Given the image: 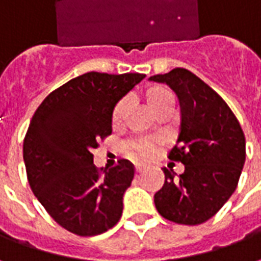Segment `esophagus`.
I'll return each mask as SVG.
<instances>
[{
  "instance_id": "obj_1",
  "label": "esophagus",
  "mask_w": 261,
  "mask_h": 261,
  "mask_svg": "<svg viewBox=\"0 0 261 261\" xmlns=\"http://www.w3.org/2000/svg\"><path fill=\"white\" fill-rule=\"evenodd\" d=\"M142 170H144V168H142V166H136V173H141Z\"/></svg>"
}]
</instances>
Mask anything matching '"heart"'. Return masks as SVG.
<instances>
[{"instance_id":"b5f03b06","label":"heart","mask_w":261,"mask_h":261,"mask_svg":"<svg viewBox=\"0 0 261 261\" xmlns=\"http://www.w3.org/2000/svg\"><path fill=\"white\" fill-rule=\"evenodd\" d=\"M145 99L156 114L164 112V110H173L175 109V93L166 86L155 85L148 88L147 92H145ZM128 106H130V97L120 99L117 105L114 106L113 113H112L113 127H120L123 124ZM124 149L125 152L136 161H148L156 153L158 141L151 140V138H134V140H128L125 142Z\"/></svg>"}]
</instances>
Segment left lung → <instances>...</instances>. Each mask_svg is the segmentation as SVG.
I'll use <instances>...</instances> for the list:
<instances>
[{"label": "left lung", "instance_id": "1", "mask_svg": "<svg viewBox=\"0 0 261 261\" xmlns=\"http://www.w3.org/2000/svg\"><path fill=\"white\" fill-rule=\"evenodd\" d=\"M149 80L165 82L179 97L180 133L168 158L185 165L179 177L164 168L155 207L176 224H202L235 192L246 159L245 134L224 99L192 71L175 68Z\"/></svg>", "mask_w": 261, "mask_h": 261}]
</instances>
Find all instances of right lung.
I'll return each instance as SVG.
<instances>
[{
	"instance_id": "right-lung-1",
	"label": "right lung",
	"mask_w": 261,
	"mask_h": 261,
	"mask_svg": "<svg viewBox=\"0 0 261 261\" xmlns=\"http://www.w3.org/2000/svg\"><path fill=\"white\" fill-rule=\"evenodd\" d=\"M144 74L86 72L54 89L37 108L23 140L33 194L48 215L78 236H95L119 222L134 165L120 159L97 169L92 149L112 134V113Z\"/></svg>"
}]
</instances>
